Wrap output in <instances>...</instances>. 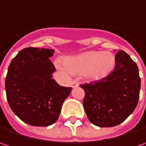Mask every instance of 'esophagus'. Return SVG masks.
I'll return each mask as SVG.
<instances>
[{
    "mask_svg": "<svg viewBox=\"0 0 146 146\" xmlns=\"http://www.w3.org/2000/svg\"><path fill=\"white\" fill-rule=\"evenodd\" d=\"M71 87L72 88H76V87H78L79 86V84L78 83H76V81H72L71 82Z\"/></svg>",
    "mask_w": 146,
    "mask_h": 146,
    "instance_id": "1",
    "label": "esophagus"
}]
</instances>
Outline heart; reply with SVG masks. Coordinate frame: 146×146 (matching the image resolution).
<instances>
[{
    "label": "heart",
    "mask_w": 146,
    "mask_h": 146,
    "mask_svg": "<svg viewBox=\"0 0 146 146\" xmlns=\"http://www.w3.org/2000/svg\"><path fill=\"white\" fill-rule=\"evenodd\" d=\"M64 66L57 64L58 69L67 70L73 75L85 76L98 80L108 75L115 65V56L109 51H87L63 59Z\"/></svg>",
    "instance_id": "1"
}]
</instances>
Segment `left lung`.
<instances>
[{
	"mask_svg": "<svg viewBox=\"0 0 146 146\" xmlns=\"http://www.w3.org/2000/svg\"><path fill=\"white\" fill-rule=\"evenodd\" d=\"M80 87L85 92L83 105L89 121L101 127L116 126L132 114L138 103L141 78L137 65L120 50L110 75Z\"/></svg>",
	"mask_w": 146,
	"mask_h": 146,
	"instance_id": "8db88e82",
	"label": "left lung"
}]
</instances>
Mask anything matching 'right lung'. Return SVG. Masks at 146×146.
Returning a JSON list of instances; mask_svg holds the SVG:
<instances>
[{"label": "right lung", "instance_id": "right-lung-1", "mask_svg": "<svg viewBox=\"0 0 146 146\" xmlns=\"http://www.w3.org/2000/svg\"><path fill=\"white\" fill-rule=\"evenodd\" d=\"M53 49L26 48L9 66L5 78L7 101L15 115L31 126L47 127L58 119L72 88L60 86L49 60Z\"/></svg>", "mask_w": 146, "mask_h": 146}]
</instances>
